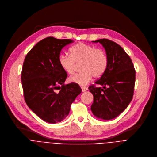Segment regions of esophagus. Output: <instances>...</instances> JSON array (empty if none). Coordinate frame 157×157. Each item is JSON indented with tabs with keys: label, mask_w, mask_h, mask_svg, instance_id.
<instances>
[{
	"label": "esophagus",
	"mask_w": 157,
	"mask_h": 157,
	"mask_svg": "<svg viewBox=\"0 0 157 157\" xmlns=\"http://www.w3.org/2000/svg\"><path fill=\"white\" fill-rule=\"evenodd\" d=\"M81 88H82V92H85V91H87V89H88V88L86 87H82Z\"/></svg>",
	"instance_id": "esophagus-1"
}]
</instances>
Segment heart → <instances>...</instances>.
I'll return each instance as SVG.
<instances>
[{"instance_id":"obj_1","label":"heart","mask_w":157,"mask_h":157,"mask_svg":"<svg viewBox=\"0 0 157 157\" xmlns=\"http://www.w3.org/2000/svg\"><path fill=\"white\" fill-rule=\"evenodd\" d=\"M70 56L61 54L59 57V65L68 74H73L77 64H80L81 72L69 78L71 83L86 86L94 76L99 77L105 72L108 63L105 51L95 48L91 44L78 43L70 48Z\"/></svg>"}]
</instances>
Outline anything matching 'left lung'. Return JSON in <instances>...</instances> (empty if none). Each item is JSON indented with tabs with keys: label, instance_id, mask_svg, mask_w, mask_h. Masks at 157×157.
Instances as JSON below:
<instances>
[{
	"label": "left lung",
	"instance_id": "left-lung-1",
	"mask_svg": "<svg viewBox=\"0 0 157 157\" xmlns=\"http://www.w3.org/2000/svg\"><path fill=\"white\" fill-rule=\"evenodd\" d=\"M100 43L106 52L107 68L95 82L103 87L91 86L93 95L91 110L93 115L103 120H110L126 109L131 102L136 81V71L130 57L116 43L107 39L93 41Z\"/></svg>",
	"mask_w": 157,
	"mask_h": 157
}]
</instances>
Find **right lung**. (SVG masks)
I'll return each instance as SVG.
<instances>
[{
	"instance_id": "right-lung-1",
	"label": "right lung",
	"mask_w": 157,
	"mask_h": 157,
	"mask_svg": "<svg viewBox=\"0 0 157 157\" xmlns=\"http://www.w3.org/2000/svg\"><path fill=\"white\" fill-rule=\"evenodd\" d=\"M73 42L48 37L30 50L24 62L21 80L25 101L36 115L49 123L64 119L82 92L76 84H64L68 75L59 63L63 48Z\"/></svg>"
}]
</instances>
